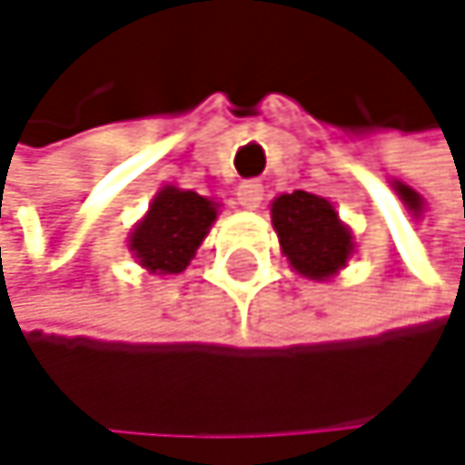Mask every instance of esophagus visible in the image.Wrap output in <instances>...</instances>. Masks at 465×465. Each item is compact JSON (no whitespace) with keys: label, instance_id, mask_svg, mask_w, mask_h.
I'll return each mask as SVG.
<instances>
[{"label":"esophagus","instance_id":"1","mask_svg":"<svg viewBox=\"0 0 465 465\" xmlns=\"http://www.w3.org/2000/svg\"><path fill=\"white\" fill-rule=\"evenodd\" d=\"M237 201H240L242 209L253 212V209H259V203L264 201V187H262L259 182H242V184L237 187Z\"/></svg>","mask_w":465,"mask_h":465}]
</instances>
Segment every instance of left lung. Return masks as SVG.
<instances>
[{
  "instance_id": "8db88e82",
  "label": "left lung",
  "mask_w": 465,
  "mask_h": 465,
  "mask_svg": "<svg viewBox=\"0 0 465 465\" xmlns=\"http://www.w3.org/2000/svg\"><path fill=\"white\" fill-rule=\"evenodd\" d=\"M270 217L289 267L309 281H331L355 253L352 231L322 195L283 193L270 203Z\"/></svg>"
}]
</instances>
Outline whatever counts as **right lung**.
I'll use <instances>...</instances> for the list:
<instances>
[{"instance_id":"add662e5","label":"right lung","mask_w":465,"mask_h":465,"mask_svg":"<svg viewBox=\"0 0 465 465\" xmlns=\"http://www.w3.org/2000/svg\"><path fill=\"white\" fill-rule=\"evenodd\" d=\"M220 203L193 190L164 184L143 220L132 228L129 251L151 275H179L195 259L217 220Z\"/></svg>"}]
</instances>
